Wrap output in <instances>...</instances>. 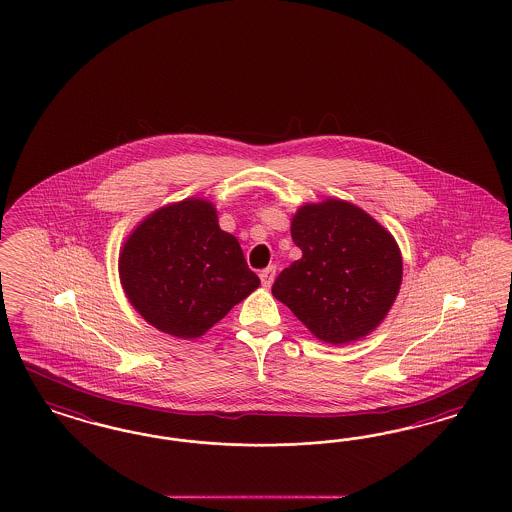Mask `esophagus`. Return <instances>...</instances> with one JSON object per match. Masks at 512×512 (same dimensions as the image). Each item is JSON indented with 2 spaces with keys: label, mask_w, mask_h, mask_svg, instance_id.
Returning a JSON list of instances; mask_svg holds the SVG:
<instances>
[{
  "label": "esophagus",
  "mask_w": 512,
  "mask_h": 512,
  "mask_svg": "<svg viewBox=\"0 0 512 512\" xmlns=\"http://www.w3.org/2000/svg\"><path fill=\"white\" fill-rule=\"evenodd\" d=\"M275 275H277V267L275 265H269L265 267L264 271L260 273V279H262V286L269 288L273 281H275Z\"/></svg>",
  "instance_id": "1"
}]
</instances>
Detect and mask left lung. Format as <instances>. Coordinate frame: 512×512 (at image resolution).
I'll return each mask as SVG.
<instances>
[{
	"label": "left lung",
	"mask_w": 512,
	"mask_h": 512,
	"mask_svg": "<svg viewBox=\"0 0 512 512\" xmlns=\"http://www.w3.org/2000/svg\"><path fill=\"white\" fill-rule=\"evenodd\" d=\"M303 256L286 267L271 292L331 345L375 330L396 301L403 262L396 239L360 207L326 199L292 218Z\"/></svg>",
	"instance_id": "left-lung-1"
}]
</instances>
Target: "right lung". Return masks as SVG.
<instances>
[{"mask_svg":"<svg viewBox=\"0 0 512 512\" xmlns=\"http://www.w3.org/2000/svg\"><path fill=\"white\" fill-rule=\"evenodd\" d=\"M118 271L135 311L181 339L211 330L260 286L213 203L196 198L147 216L120 250Z\"/></svg>","mask_w":512,"mask_h":512,"instance_id":"right-lung-1","label":"right lung"}]
</instances>
